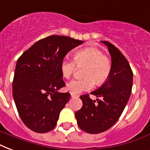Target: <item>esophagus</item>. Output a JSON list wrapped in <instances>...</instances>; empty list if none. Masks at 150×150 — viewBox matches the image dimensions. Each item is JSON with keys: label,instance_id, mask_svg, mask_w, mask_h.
<instances>
[{"label": "esophagus", "instance_id": "1", "mask_svg": "<svg viewBox=\"0 0 150 150\" xmlns=\"http://www.w3.org/2000/svg\"><path fill=\"white\" fill-rule=\"evenodd\" d=\"M71 97H73V98H74V97H78V95L77 94H75V93H71Z\"/></svg>", "mask_w": 150, "mask_h": 150}]
</instances>
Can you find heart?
<instances>
[{"label":"heart","instance_id":"b5f03b06","mask_svg":"<svg viewBox=\"0 0 150 150\" xmlns=\"http://www.w3.org/2000/svg\"><path fill=\"white\" fill-rule=\"evenodd\" d=\"M78 66H83L84 77L68 82L67 88L71 93H79L93 88L95 82L98 86L103 85L109 79L112 70L111 60L96 47H86L78 50L74 60L64 58L61 62V75L65 79L72 76Z\"/></svg>","mask_w":150,"mask_h":150}]
</instances>
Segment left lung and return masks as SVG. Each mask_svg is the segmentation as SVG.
<instances>
[{"label":"left lung","mask_w":150,"mask_h":150,"mask_svg":"<svg viewBox=\"0 0 150 150\" xmlns=\"http://www.w3.org/2000/svg\"><path fill=\"white\" fill-rule=\"evenodd\" d=\"M103 43L107 46L111 56V73L102 86L91 93L98 98L97 103L89 94L82 95V107L75 114L79 127L90 134L103 132L116 123L128 103L132 87L133 72L128 60L112 43Z\"/></svg>","instance_id":"left-lung-1"}]
</instances>
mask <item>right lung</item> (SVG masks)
Returning a JSON list of instances; mask_svg holds the SVG:
<instances>
[{"label":"right lung","mask_w":150,"mask_h":150,"mask_svg":"<svg viewBox=\"0 0 150 150\" xmlns=\"http://www.w3.org/2000/svg\"><path fill=\"white\" fill-rule=\"evenodd\" d=\"M82 43L68 36H50L36 42L18 59L13 97L22 121L32 131L45 133L56 126L71 96L57 91L65 86L61 62Z\"/></svg>","instance_id":"1"}]
</instances>
